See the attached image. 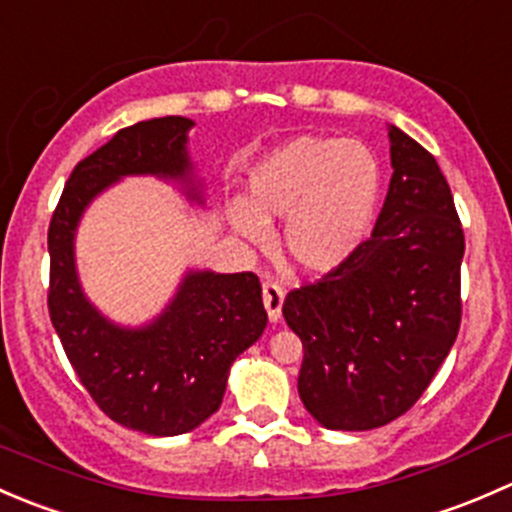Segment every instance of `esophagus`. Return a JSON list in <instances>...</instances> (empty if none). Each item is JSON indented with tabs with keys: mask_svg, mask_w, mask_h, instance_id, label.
Instances as JSON below:
<instances>
[{
	"mask_svg": "<svg viewBox=\"0 0 512 512\" xmlns=\"http://www.w3.org/2000/svg\"><path fill=\"white\" fill-rule=\"evenodd\" d=\"M262 302H265L270 322H280L282 302H285V289H282V285H277V282L272 280L262 282Z\"/></svg>",
	"mask_w": 512,
	"mask_h": 512,
	"instance_id": "obj_1",
	"label": "esophagus"
}]
</instances>
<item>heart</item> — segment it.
Here are the masks:
<instances>
[{
	"mask_svg": "<svg viewBox=\"0 0 512 512\" xmlns=\"http://www.w3.org/2000/svg\"><path fill=\"white\" fill-rule=\"evenodd\" d=\"M379 163L361 143L297 136L250 170V203H235L232 227L265 245L267 220H285L289 260L307 272H329L359 247L376 215Z\"/></svg>",
	"mask_w": 512,
	"mask_h": 512,
	"instance_id": "b5f03b06",
	"label": "heart"
}]
</instances>
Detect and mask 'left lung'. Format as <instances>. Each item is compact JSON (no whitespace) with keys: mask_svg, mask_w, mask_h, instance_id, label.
I'll use <instances>...</instances> for the list:
<instances>
[{"mask_svg":"<svg viewBox=\"0 0 512 512\" xmlns=\"http://www.w3.org/2000/svg\"><path fill=\"white\" fill-rule=\"evenodd\" d=\"M391 175L374 232L285 297L302 339L297 389L324 428L369 431L411 409L461 327L463 227L436 158L389 128Z\"/></svg>","mask_w":512,"mask_h":512,"instance_id":"obj_1","label":"left lung"}]
</instances>
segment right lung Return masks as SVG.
Instances as JSON below:
<instances>
[{"instance_id": "add662e5", "label": "right lung", "mask_w": 512, "mask_h": 512, "mask_svg": "<svg viewBox=\"0 0 512 512\" xmlns=\"http://www.w3.org/2000/svg\"><path fill=\"white\" fill-rule=\"evenodd\" d=\"M190 126V118L165 116L121 128L76 165L49 223L46 302L61 347L98 409L148 436L188 433L213 416L232 361L267 327L255 272H188L168 309L141 329L111 324L81 292L74 235L86 205L123 175L185 183L193 170L185 151Z\"/></svg>"}]
</instances>
